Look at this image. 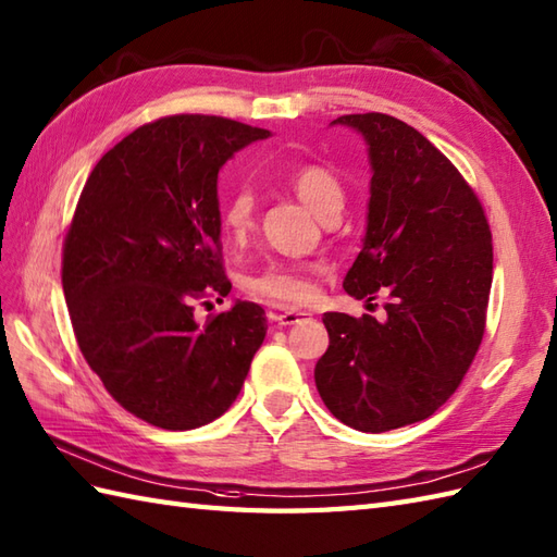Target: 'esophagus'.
I'll return each instance as SVG.
<instances>
[{"label":"esophagus","mask_w":557,"mask_h":557,"mask_svg":"<svg viewBox=\"0 0 557 557\" xmlns=\"http://www.w3.org/2000/svg\"><path fill=\"white\" fill-rule=\"evenodd\" d=\"M273 320L282 327H289V325H299V322L310 320L308 310H284V313H275Z\"/></svg>","instance_id":"34e87169"}]
</instances>
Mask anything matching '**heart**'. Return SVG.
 I'll return each instance as SVG.
<instances>
[{
    "label": "heart",
    "mask_w": 557,
    "mask_h": 557,
    "mask_svg": "<svg viewBox=\"0 0 557 557\" xmlns=\"http://www.w3.org/2000/svg\"><path fill=\"white\" fill-rule=\"evenodd\" d=\"M287 183L306 209L320 220L339 215L344 209V185L327 165L306 163L289 173ZM256 218V197L251 189H237L223 206V227L230 237L249 235ZM247 287L258 299L275 306H301L313 299L315 287L310 280V268L270 263L249 277Z\"/></svg>",
    "instance_id": "heart-1"
}]
</instances>
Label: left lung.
<instances>
[{"instance_id":"1","label":"left lung","mask_w":557,"mask_h":557,"mask_svg":"<svg viewBox=\"0 0 557 557\" xmlns=\"http://www.w3.org/2000/svg\"><path fill=\"white\" fill-rule=\"evenodd\" d=\"M370 159L368 227L346 294L386 296V318L325 313L320 398L358 432L430 418L458 389L484 337L494 247L480 199L416 127L386 113L339 115Z\"/></svg>"}]
</instances>
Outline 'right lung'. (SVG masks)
<instances>
[{"label":"right lung","mask_w":557,"mask_h":557,"mask_svg":"<svg viewBox=\"0 0 557 557\" xmlns=\"http://www.w3.org/2000/svg\"><path fill=\"white\" fill-rule=\"evenodd\" d=\"M265 137L218 115L147 123L103 153L77 201L61 268L77 346L107 392L161 430L223 416L265 339V310L251 301L194 318V301L232 289L218 173Z\"/></svg>","instance_id":"obj_1"}]
</instances>
